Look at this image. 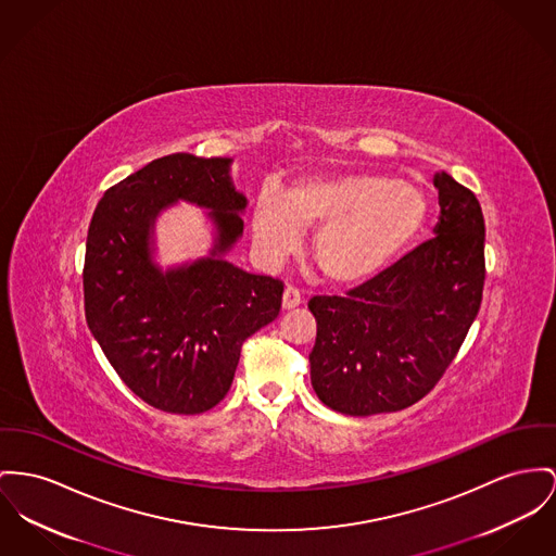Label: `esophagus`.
<instances>
[{"label":"esophagus","mask_w":556,"mask_h":556,"mask_svg":"<svg viewBox=\"0 0 556 556\" xmlns=\"http://www.w3.org/2000/svg\"><path fill=\"white\" fill-rule=\"evenodd\" d=\"M301 301H303V296L299 293V289H295V287L285 289V295H282V307L285 309H293Z\"/></svg>","instance_id":"1"}]
</instances>
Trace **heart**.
<instances>
[{"label":"heart","instance_id":"1","mask_svg":"<svg viewBox=\"0 0 556 556\" xmlns=\"http://www.w3.org/2000/svg\"><path fill=\"white\" fill-rule=\"evenodd\" d=\"M428 200L415 184L375 173H329L293 181L287 193L263 187L253 206V238L267 260L301 247L318 227L314 261L334 285H361L386 269L419 236Z\"/></svg>","mask_w":556,"mask_h":556}]
</instances>
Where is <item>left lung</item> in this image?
I'll use <instances>...</instances> for the list:
<instances>
[{
	"label": "left lung",
	"instance_id": "left-lung-1",
	"mask_svg": "<svg viewBox=\"0 0 556 556\" xmlns=\"http://www.w3.org/2000/svg\"><path fill=\"white\" fill-rule=\"evenodd\" d=\"M434 238L345 296H312L309 375L337 413L367 417L424 399L455 358L481 307L484 219L477 195L437 173Z\"/></svg>",
	"mask_w": 556,
	"mask_h": 556
}]
</instances>
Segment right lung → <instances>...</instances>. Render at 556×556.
<instances>
[{"label":"right lung","mask_w":556,"mask_h":556,"mask_svg":"<svg viewBox=\"0 0 556 556\" xmlns=\"http://www.w3.org/2000/svg\"><path fill=\"white\" fill-rule=\"evenodd\" d=\"M231 157L173 153L105 191L86 240L84 309L90 333L119 379L148 405L195 415L219 405L244 339L269 325L282 282L249 274L225 255L242 236L247 195ZM177 201L210 213L216 242L206 258L162 270L154 222Z\"/></svg>","instance_id":"obj_1"}]
</instances>
